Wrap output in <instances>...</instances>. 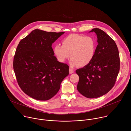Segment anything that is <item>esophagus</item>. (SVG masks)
Returning <instances> with one entry per match:
<instances>
[{
	"label": "esophagus",
	"instance_id": "1",
	"mask_svg": "<svg viewBox=\"0 0 131 131\" xmlns=\"http://www.w3.org/2000/svg\"><path fill=\"white\" fill-rule=\"evenodd\" d=\"M69 73H72L74 72V70H73V69L71 68H69Z\"/></svg>",
	"mask_w": 131,
	"mask_h": 131
}]
</instances>
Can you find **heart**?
<instances>
[{"label":"heart","mask_w":131,"mask_h":131,"mask_svg":"<svg viewBox=\"0 0 131 131\" xmlns=\"http://www.w3.org/2000/svg\"><path fill=\"white\" fill-rule=\"evenodd\" d=\"M96 49V42L93 37L72 34L63 39L62 46H55L54 53L60 62L63 63L70 57L69 64L71 67H83L94 59Z\"/></svg>","instance_id":"1"}]
</instances>
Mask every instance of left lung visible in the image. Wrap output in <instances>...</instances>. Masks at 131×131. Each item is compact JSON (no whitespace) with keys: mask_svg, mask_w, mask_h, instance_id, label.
<instances>
[{"mask_svg":"<svg viewBox=\"0 0 131 131\" xmlns=\"http://www.w3.org/2000/svg\"><path fill=\"white\" fill-rule=\"evenodd\" d=\"M98 45L92 62L76 70L79 77L77 90L84 96L97 98L107 93L114 86L120 70V60L115 41L103 30L93 28Z\"/></svg>","mask_w":131,"mask_h":131,"instance_id":"1","label":"left lung"}]
</instances>
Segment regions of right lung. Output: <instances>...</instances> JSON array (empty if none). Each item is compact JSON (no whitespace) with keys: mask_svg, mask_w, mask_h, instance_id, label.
<instances>
[{"mask_svg":"<svg viewBox=\"0 0 131 131\" xmlns=\"http://www.w3.org/2000/svg\"><path fill=\"white\" fill-rule=\"evenodd\" d=\"M64 32H47L36 29L18 43L13 60L17 83L29 96L47 101L59 91L69 74V66L59 62L52 45Z\"/></svg>","mask_w":131,"mask_h":131,"instance_id":"obj_1","label":"right lung"}]
</instances>
